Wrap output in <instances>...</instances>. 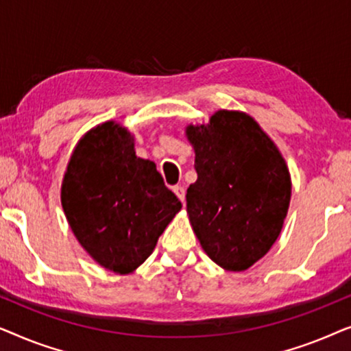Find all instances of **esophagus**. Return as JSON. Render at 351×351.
I'll return each instance as SVG.
<instances>
[{
	"label": "esophagus",
	"instance_id": "esophagus-1",
	"mask_svg": "<svg viewBox=\"0 0 351 351\" xmlns=\"http://www.w3.org/2000/svg\"><path fill=\"white\" fill-rule=\"evenodd\" d=\"M172 190H174V193L177 195V198H179V199L182 201V203H184V201H185V189H184V186H182V185H176Z\"/></svg>",
	"mask_w": 351,
	"mask_h": 351
}]
</instances>
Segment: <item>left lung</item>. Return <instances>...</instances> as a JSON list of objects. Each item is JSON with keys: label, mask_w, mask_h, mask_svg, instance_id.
I'll return each instance as SVG.
<instances>
[{"label": "left lung", "mask_w": 351, "mask_h": 351, "mask_svg": "<svg viewBox=\"0 0 351 351\" xmlns=\"http://www.w3.org/2000/svg\"><path fill=\"white\" fill-rule=\"evenodd\" d=\"M195 184L186 213L201 246L225 270L243 271L270 251L291 201V176L271 138L247 114L220 110L189 126Z\"/></svg>", "instance_id": "left-lung-1"}]
</instances>
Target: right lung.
Segmentation results:
<instances>
[{"mask_svg":"<svg viewBox=\"0 0 351 351\" xmlns=\"http://www.w3.org/2000/svg\"><path fill=\"white\" fill-rule=\"evenodd\" d=\"M62 208L89 256L126 275L145 262L182 204L155 162L136 156L131 134L108 121L76 145L62 184Z\"/></svg>","mask_w":351,"mask_h":351,"instance_id":"add662e5","label":"right lung"}]
</instances>
